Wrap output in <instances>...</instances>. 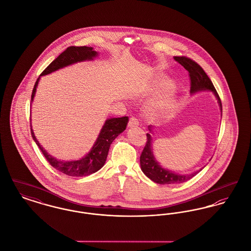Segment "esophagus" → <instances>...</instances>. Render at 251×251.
<instances>
[{
  "mask_svg": "<svg viewBox=\"0 0 251 251\" xmlns=\"http://www.w3.org/2000/svg\"><path fill=\"white\" fill-rule=\"evenodd\" d=\"M139 124H140V122H139V120L137 119L136 117H134V116H132L129 118V122H128V126L132 127V126H139Z\"/></svg>",
  "mask_w": 251,
  "mask_h": 251,
  "instance_id": "esophagus-1",
  "label": "esophagus"
}]
</instances>
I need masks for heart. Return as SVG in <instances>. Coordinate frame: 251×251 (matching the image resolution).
I'll list each match as a JSON object with an SVG mask.
<instances>
[{
  "label": "heart",
  "instance_id": "heart-1",
  "mask_svg": "<svg viewBox=\"0 0 251 251\" xmlns=\"http://www.w3.org/2000/svg\"><path fill=\"white\" fill-rule=\"evenodd\" d=\"M165 105L167 106H169V102H166V104H165Z\"/></svg>",
  "mask_w": 251,
  "mask_h": 251
}]
</instances>
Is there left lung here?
<instances>
[{
    "label": "left lung",
    "instance_id": "obj_1",
    "mask_svg": "<svg viewBox=\"0 0 251 251\" xmlns=\"http://www.w3.org/2000/svg\"><path fill=\"white\" fill-rule=\"evenodd\" d=\"M175 60L177 61L180 65H182L188 71L189 77H190V84H191V93H197L198 91H204V90L212 91L215 94L218 100L219 106L222 110L221 99L216 92L210 77L204 72L202 67L196 61H194L193 59L186 56H175ZM146 137H147L146 144L140 157L141 168H142V171L145 173V176L149 177L151 180H153L154 182L162 185L182 183L189 180L193 176H195L198 172L201 171L200 169L199 171L185 176V175H177V174H175L174 172L161 168V166L158 164V161L153 156V152L151 149L152 145H151L150 134L147 133Z\"/></svg>",
    "mask_w": 251,
    "mask_h": 251
}]
</instances>
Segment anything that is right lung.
I'll use <instances>...</instances> for the list:
<instances>
[{"instance_id":"right-lung-1","label":"right lung","mask_w":251,"mask_h":251,"mask_svg":"<svg viewBox=\"0 0 251 251\" xmlns=\"http://www.w3.org/2000/svg\"><path fill=\"white\" fill-rule=\"evenodd\" d=\"M96 55L97 53L93 51L92 47L70 46L64 52L60 53L53 62L41 73L40 75H48L60 68L68 66L70 64H73L78 61L93 59V57ZM39 80L40 77L36 81L34 89L32 91L31 101L35 96ZM127 122H128L127 116L106 120L91 152L86 157L78 160H74V161H63V160H58L56 158H53L40 145V143L35 137L32 127H31V135L37 145L40 147V151L42 152L43 156L54 169L71 176H86L98 171L104 166L107 154H108L109 146L115 140V138L126 128Z\"/></svg>"}]
</instances>
